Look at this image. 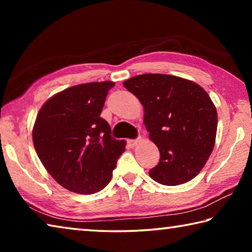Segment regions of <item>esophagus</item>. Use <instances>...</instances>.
<instances>
[{"mask_svg": "<svg viewBox=\"0 0 252 252\" xmlns=\"http://www.w3.org/2000/svg\"><path fill=\"white\" fill-rule=\"evenodd\" d=\"M139 141L140 140H127L126 142H127V146H129L130 148H134L136 144L139 143Z\"/></svg>", "mask_w": 252, "mask_h": 252, "instance_id": "1", "label": "esophagus"}]
</instances>
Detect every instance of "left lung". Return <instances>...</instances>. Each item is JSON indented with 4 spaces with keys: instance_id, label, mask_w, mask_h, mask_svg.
<instances>
[{
    "instance_id": "obj_1",
    "label": "left lung",
    "mask_w": 252,
    "mask_h": 252,
    "mask_svg": "<svg viewBox=\"0 0 252 252\" xmlns=\"http://www.w3.org/2000/svg\"><path fill=\"white\" fill-rule=\"evenodd\" d=\"M123 85L143 105L149 138L160 151L150 177L164 186L193 179L216 143L218 114L208 93L192 81L169 74L136 75Z\"/></svg>"
}]
</instances>
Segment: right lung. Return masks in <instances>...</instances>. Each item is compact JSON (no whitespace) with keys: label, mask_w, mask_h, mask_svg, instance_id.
<instances>
[{"label":"right lung","mask_w":252,"mask_h":252,"mask_svg":"<svg viewBox=\"0 0 252 252\" xmlns=\"http://www.w3.org/2000/svg\"><path fill=\"white\" fill-rule=\"evenodd\" d=\"M114 82L78 84L54 94L37 113L32 138L42 164L60 186L92 194L112 178L125 140L111 136L100 117Z\"/></svg>","instance_id":"1"}]
</instances>
